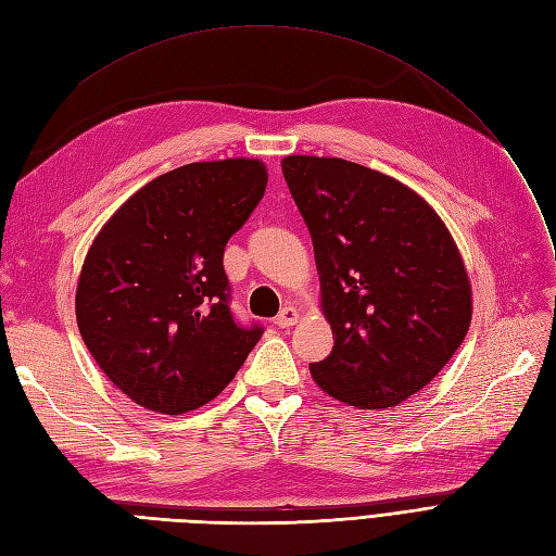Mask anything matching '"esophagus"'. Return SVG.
Listing matches in <instances>:
<instances>
[{
    "label": "esophagus",
    "mask_w": 556,
    "mask_h": 556,
    "mask_svg": "<svg viewBox=\"0 0 556 556\" xmlns=\"http://www.w3.org/2000/svg\"><path fill=\"white\" fill-rule=\"evenodd\" d=\"M296 321H299V311L294 308V305H285V308L278 313L274 324H276L278 329H290V327H294Z\"/></svg>",
    "instance_id": "34e87169"
}]
</instances>
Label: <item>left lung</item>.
<instances>
[{"label":"left lung","mask_w":556,"mask_h":556,"mask_svg":"<svg viewBox=\"0 0 556 556\" xmlns=\"http://www.w3.org/2000/svg\"><path fill=\"white\" fill-rule=\"evenodd\" d=\"M280 165L311 229L333 331L311 375L344 405L395 407L430 384L469 331L460 251L434 208L389 175L319 156Z\"/></svg>","instance_id":"left-lung-1"}]
</instances>
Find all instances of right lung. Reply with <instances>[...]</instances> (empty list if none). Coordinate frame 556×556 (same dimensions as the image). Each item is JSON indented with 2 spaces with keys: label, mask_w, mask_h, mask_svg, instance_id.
<instances>
[{
  "label": "right lung",
  "mask_w": 556,
  "mask_h": 556,
  "mask_svg": "<svg viewBox=\"0 0 556 556\" xmlns=\"http://www.w3.org/2000/svg\"><path fill=\"white\" fill-rule=\"evenodd\" d=\"M255 159L190 163L130 195L85 257L75 317L87 350L140 407L214 400L262 338L229 311L225 245L266 188Z\"/></svg>",
  "instance_id": "obj_1"
}]
</instances>
